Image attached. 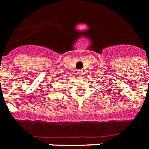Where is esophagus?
I'll return each mask as SVG.
<instances>
[{"mask_svg": "<svg viewBox=\"0 0 149 149\" xmlns=\"http://www.w3.org/2000/svg\"><path fill=\"white\" fill-rule=\"evenodd\" d=\"M83 74H84V71L83 70H79V71H78V75H82Z\"/></svg>", "mask_w": 149, "mask_h": 149, "instance_id": "34e87169", "label": "esophagus"}]
</instances>
